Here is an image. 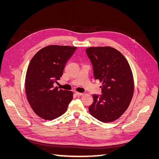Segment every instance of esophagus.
Returning <instances> with one entry per match:
<instances>
[{
  "label": "esophagus",
  "instance_id": "obj_1",
  "mask_svg": "<svg viewBox=\"0 0 159 159\" xmlns=\"http://www.w3.org/2000/svg\"><path fill=\"white\" fill-rule=\"evenodd\" d=\"M75 94L77 95H83L84 93H80V92H78V91H75Z\"/></svg>",
  "mask_w": 159,
  "mask_h": 159
}]
</instances>
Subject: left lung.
I'll list each match as a JSON object with an SVG mask.
<instances>
[{
	"mask_svg": "<svg viewBox=\"0 0 159 159\" xmlns=\"http://www.w3.org/2000/svg\"><path fill=\"white\" fill-rule=\"evenodd\" d=\"M86 54L93 65L95 79L103 83L102 94L93 95L89 113L102 122L113 121L124 113L132 99L131 69L124 56L112 47H90Z\"/></svg>",
	"mask_w": 159,
	"mask_h": 159,
	"instance_id": "1",
	"label": "left lung"
}]
</instances>
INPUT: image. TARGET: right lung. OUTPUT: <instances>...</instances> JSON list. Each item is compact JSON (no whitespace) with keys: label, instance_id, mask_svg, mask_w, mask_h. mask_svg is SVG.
<instances>
[{"label":"right lung","instance_id":"obj_1","mask_svg":"<svg viewBox=\"0 0 159 159\" xmlns=\"http://www.w3.org/2000/svg\"><path fill=\"white\" fill-rule=\"evenodd\" d=\"M77 47L52 45L43 48L32 58L25 80L26 97L40 117L52 120L63 115L73 99L71 91L58 89L54 84L63 74L67 61Z\"/></svg>","mask_w":159,"mask_h":159}]
</instances>
